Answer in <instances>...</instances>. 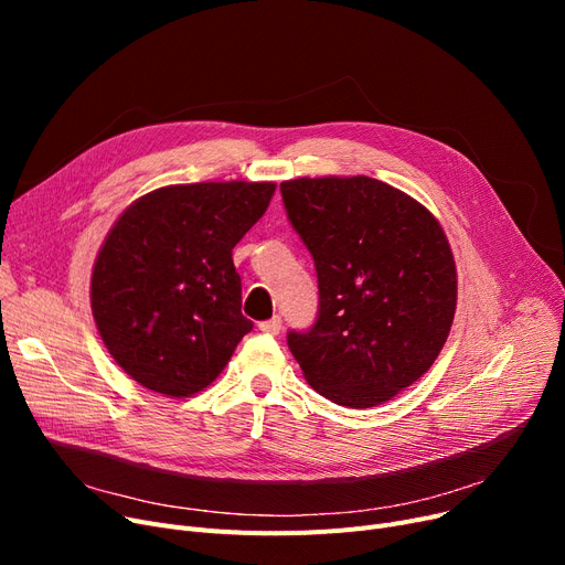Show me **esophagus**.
Segmentation results:
<instances>
[{"instance_id": "obj_1", "label": "esophagus", "mask_w": 565, "mask_h": 565, "mask_svg": "<svg viewBox=\"0 0 565 565\" xmlns=\"http://www.w3.org/2000/svg\"><path fill=\"white\" fill-rule=\"evenodd\" d=\"M258 330L263 332V334H279L281 332V318L279 316H275V318H270V320H263V322H258Z\"/></svg>"}]
</instances>
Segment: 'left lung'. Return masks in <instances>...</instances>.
<instances>
[{
  "label": "left lung",
  "mask_w": 565,
  "mask_h": 565,
  "mask_svg": "<svg viewBox=\"0 0 565 565\" xmlns=\"http://www.w3.org/2000/svg\"><path fill=\"white\" fill-rule=\"evenodd\" d=\"M313 256L318 316L288 348L311 387L345 407L392 401L437 360L456 313V263L439 222L369 175L281 183Z\"/></svg>",
  "instance_id": "left-lung-1"
}]
</instances>
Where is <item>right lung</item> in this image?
Segmentation results:
<instances>
[{"label":"right lung","instance_id":"1","mask_svg":"<svg viewBox=\"0 0 565 565\" xmlns=\"http://www.w3.org/2000/svg\"><path fill=\"white\" fill-rule=\"evenodd\" d=\"M273 194L275 183L169 185L116 220L94 265L92 311L109 354L141 387L192 396L252 332L233 247Z\"/></svg>","mask_w":565,"mask_h":565}]
</instances>
